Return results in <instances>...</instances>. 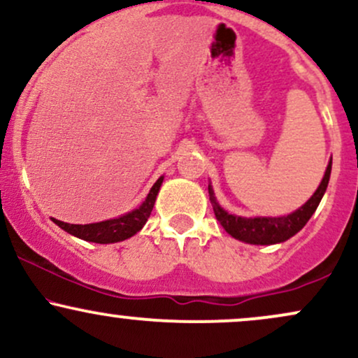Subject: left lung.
<instances>
[{
	"label": "left lung",
	"mask_w": 358,
	"mask_h": 358,
	"mask_svg": "<svg viewBox=\"0 0 358 358\" xmlns=\"http://www.w3.org/2000/svg\"><path fill=\"white\" fill-rule=\"evenodd\" d=\"M330 173L331 162L328 163L322 183H320V187L316 188V192L311 195V199L308 200L303 207H299L298 210L282 217H254V219H245V217L229 213L217 203L215 196H213L212 187L208 185V193H210L213 213H215L217 220L220 222L222 227L225 229V232L231 234L234 239L256 245H269L278 244V242H285L289 239V237H293L294 234L301 231L306 225V222L311 219L316 207L322 202L324 192H327L328 182H330Z\"/></svg>",
	"instance_id": "1"
}]
</instances>
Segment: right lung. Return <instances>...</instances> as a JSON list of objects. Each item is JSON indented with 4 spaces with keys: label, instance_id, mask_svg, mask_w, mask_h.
Wrapping results in <instances>:
<instances>
[{
    "label": "right lung",
    "instance_id": "right-lung-1",
    "mask_svg": "<svg viewBox=\"0 0 358 358\" xmlns=\"http://www.w3.org/2000/svg\"><path fill=\"white\" fill-rule=\"evenodd\" d=\"M163 183V176H159L156 180V183L151 187L150 193H148L146 200L139 205L138 208H134L133 212L124 213V215L117 217V219H109L104 222H97V224H65V222L52 219L59 225L60 229H64L65 232L72 234V236L79 237L82 241L96 242V244H113V242H121L133 237L134 234L139 232L143 229V225L146 224L148 217L151 215L153 210L156 195H158L159 187Z\"/></svg>",
    "mask_w": 358,
    "mask_h": 358
}]
</instances>
